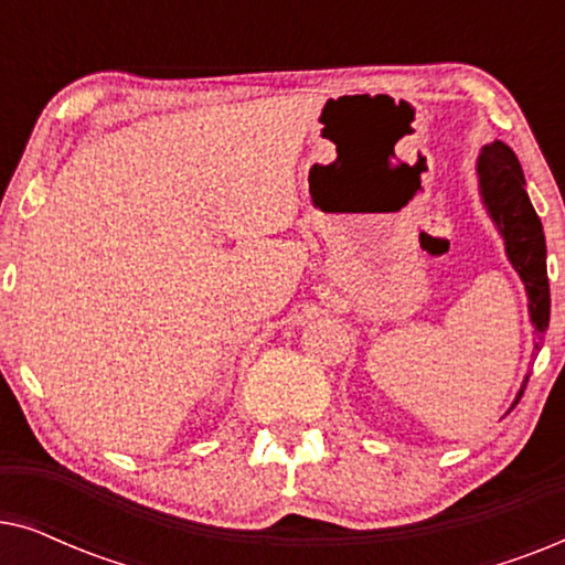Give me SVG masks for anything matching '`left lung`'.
I'll use <instances>...</instances> for the list:
<instances>
[{
  "mask_svg": "<svg viewBox=\"0 0 565 565\" xmlns=\"http://www.w3.org/2000/svg\"><path fill=\"white\" fill-rule=\"evenodd\" d=\"M478 177H481V195L489 207L493 223H497L507 244V257L520 273L530 298V319L535 323L537 339L545 334L551 321V285H547L545 267V234L535 207H532L527 190H524V174L520 159L507 143L493 141L483 146L478 157ZM540 342H535V350ZM527 388L524 381L514 406L520 404L522 393Z\"/></svg>",
  "mask_w": 565,
  "mask_h": 565,
  "instance_id": "8db88e82",
  "label": "left lung"
}]
</instances>
